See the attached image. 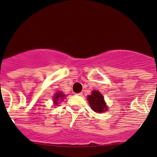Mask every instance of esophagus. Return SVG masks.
I'll return each instance as SVG.
<instances>
[{
	"mask_svg": "<svg viewBox=\"0 0 157 157\" xmlns=\"http://www.w3.org/2000/svg\"><path fill=\"white\" fill-rule=\"evenodd\" d=\"M76 94L77 95V96H82V92H80V93Z\"/></svg>",
	"mask_w": 157,
	"mask_h": 157,
	"instance_id": "esophagus-1",
	"label": "esophagus"
}]
</instances>
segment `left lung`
I'll return each instance as SVG.
<instances>
[{"label":"left lung","mask_w":157,"mask_h":157,"mask_svg":"<svg viewBox=\"0 0 157 157\" xmlns=\"http://www.w3.org/2000/svg\"><path fill=\"white\" fill-rule=\"evenodd\" d=\"M87 100L91 109L95 112L102 113L105 111H107V106L104 101L103 96L99 91H92L91 94L88 97Z\"/></svg>","instance_id":"obj_1"}]
</instances>
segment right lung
<instances>
[{
	"label": "right lung",
	"mask_w": 157,
	"mask_h": 157,
	"mask_svg": "<svg viewBox=\"0 0 157 157\" xmlns=\"http://www.w3.org/2000/svg\"><path fill=\"white\" fill-rule=\"evenodd\" d=\"M65 97V95L63 94H62L61 92H58L57 94H56L55 97H54V102H55V104H57V101H58L60 99L61 100H63V98Z\"/></svg>",
	"instance_id": "add662e5"
}]
</instances>
